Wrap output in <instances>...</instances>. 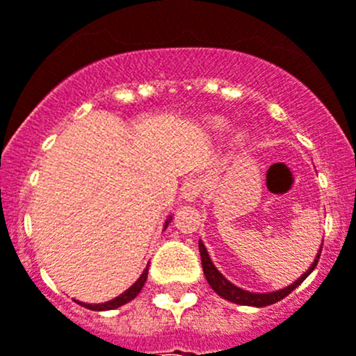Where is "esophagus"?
<instances>
[{"label": "esophagus", "mask_w": 356, "mask_h": 356, "mask_svg": "<svg viewBox=\"0 0 356 356\" xmlns=\"http://www.w3.org/2000/svg\"><path fill=\"white\" fill-rule=\"evenodd\" d=\"M202 191H204V181H202L201 178H191V180L185 181L184 187H181V197H184L185 201L192 202L195 201V199L201 197Z\"/></svg>", "instance_id": "1"}]
</instances>
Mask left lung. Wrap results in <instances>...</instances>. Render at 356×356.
I'll return each instance as SVG.
<instances>
[{"label": "left lung", "instance_id": "1", "mask_svg": "<svg viewBox=\"0 0 356 356\" xmlns=\"http://www.w3.org/2000/svg\"><path fill=\"white\" fill-rule=\"evenodd\" d=\"M199 252H201L202 270H204L206 280H208L209 286H211V289L215 290L220 297H223V299H227V300H231V302H234V304H241V306L264 307V306H269V304L277 302V300L285 299L289 293H292L293 290H296L297 286H299L300 283H302L304 280H306V277L313 273V269L316 267L318 260H320L321 250H320V253L316 255V259H314V262L311 264L309 269H307L296 283H292V285L286 286V289L277 290V292H270V293H252V292H246V290H243V289H238V286L232 285L231 282H227L225 277H223L222 274L216 270V267L213 266L211 259H209V255H208V252H206L202 241H199Z\"/></svg>", "mask_w": 356, "mask_h": 356}]
</instances>
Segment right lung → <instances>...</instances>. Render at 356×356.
Masks as SVG:
<instances>
[{"instance_id": "right-lung-1", "label": "right lung", "mask_w": 356, "mask_h": 356, "mask_svg": "<svg viewBox=\"0 0 356 356\" xmlns=\"http://www.w3.org/2000/svg\"><path fill=\"white\" fill-rule=\"evenodd\" d=\"M147 276H148V267L143 270V274H141L140 277H138V282L134 283L133 286H131L129 290H125L122 296H118L117 299L113 300H108V302L104 304H86V302H79L80 306L87 307V309H92V311H106V309H115V307H120L124 306V304H127L129 300H133L134 297L138 296V293L141 292V289H143L145 282H147Z\"/></svg>"}]
</instances>
